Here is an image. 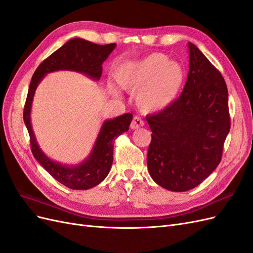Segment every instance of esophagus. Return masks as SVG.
Returning a JSON list of instances; mask_svg holds the SVG:
<instances>
[{"label": "esophagus", "mask_w": 253, "mask_h": 253, "mask_svg": "<svg viewBox=\"0 0 253 253\" xmlns=\"http://www.w3.org/2000/svg\"><path fill=\"white\" fill-rule=\"evenodd\" d=\"M143 126H144L143 120L141 118H139V117H137V116H135L133 118L132 122H131V128L132 129H137V128H139V127Z\"/></svg>", "instance_id": "1"}]
</instances>
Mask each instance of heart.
Here are the masks:
<instances>
[{
    "mask_svg": "<svg viewBox=\"0 0 253 253\" xmlns=\"http://www.w3.org/2000/svg\"><path fill=\"white\" fill-rule=\"evenodd\" d=\"M115 79L126 90H139L136 102L141 111L155 113L169 108L175 101L185 83L186 72L178 62L155 52L120 64L115 72ZM111 90L117 95L114 87Z\"/></svg>",
    "mask_w": 253,
    "mask_h": 253,
    "instance_id": "obj_1",
    "label": "heart"
}]
</instances>
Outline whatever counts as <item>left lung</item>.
Segmentation results:
<instances>
[{"label":"left lung","mask_w":253,"mask_h":253,"mask_svg":"<svg viewBox=\"0 0 253 253\" xmlns=\"http://www.w3.org/2000/svg\"><path fill=\"white\" fill-rule=\"evenodd\" d=\"M188 50L189 74L179 98L147 116L152 131L149 173L174 192L197 187L216 169L230 131L223 76L193 43H188Z\"/></svg>","instance_id":"obj_1"}]
</instances>
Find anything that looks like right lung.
<instances>
[{
    "label": "right lung",
    "instance_id": "obj_1",
    "mask_svg": "<svg viewBox=\"0 0 253 253\" xmlns=\"http://www.w3.org/2000/svg\"><path fill=\"white\" fill-rule=\"evenodd\" d=\"M115 47V43L99 45L81 38H74L45 59L38 66L30 81L23 118L29 133L32 152L35 158L53 178L70 189H90L99 185L108 176L113 163L114 139L128 131L133 115L126 113L114 119L105 120L89 155L79 165H64L46 156L36 139L30 121L36 89L45 76L57 71L78 72L99 81L102 74V63Z\"/></svg>",
    "mask_w": 253,
    "mask_h": 253
}]
</instances>
